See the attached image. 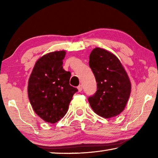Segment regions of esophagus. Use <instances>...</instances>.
Returning a JSON list of instances; mask_svg holds the SVG:
<instances>
[{
  "label": "esophagus",
  "mask_w": 158,
  "mask_h": 158,
  "mask_svg": "<svg viewBox=\"0 0 158 158\" xmlns=\"http://www.w3.org/2000/svg\"><path fill=\"white\" fill-rule=\"evenodd\" d=\"M77 89H78V91H79V92H81V90H82V89H83L82 85H79V86L77 87Z\"/></svg>",
  "instance_id": "esophagus-1"
}]
</instances>
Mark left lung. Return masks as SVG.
I'll return each instance as SVG.
<instances>
[{"instance_id": "8db88e82", "label": "left lung", "mask_w": 158, "mask_h": 158, "mask_svg": "<svg viewBox=\"0 0 158 158\" xmlns=\"http://www.w3.org/2000/svg\"><path fill=\"white\" fill-rule=\"evenodd\" d=\"M89 66L97 82V91L88 99L90 106L105 118L118 116L124 110L131 92L130 79L121 61L97 47L90 53Z\"/></svg>"}]
</instances>
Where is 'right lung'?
<instances>
[{
  "instance_id": "add662e5",
  "label": "right lung",
  "mask_w": 158,
  "mask_h": 158,
  "mask_svg": "<svg viewBox=\"0 0 158 158\" xmlns=\"http://www.w3.org/2000/svg\"><path fill=\"white\" fill-rule=\"evenodd\" d=\"M65 51L53 52L37 60L28 79V95L37 116L55 123L68 112L73 95L78 90L69 85L71 73L63 68Z\"/></svg>"
}]
</instances>
